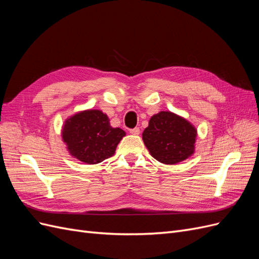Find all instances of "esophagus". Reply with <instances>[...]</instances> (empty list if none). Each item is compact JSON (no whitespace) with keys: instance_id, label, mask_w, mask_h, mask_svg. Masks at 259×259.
<instances>
[{"instance_id":"esophagus-1","label":"esophagus","mask_w":259,"mask_h":259,"mask_svg":"<svg viewBox=\"0 0 259 259\" xmlns=\"http://www.w3.org/2000/svg\"><path fill=\"white\" fill-rule=\"evenodd\" d=\"M130 133L132 134V135H139L140 130H139V127H134V128L130 130Z\"/></svg>"}]
</instances>
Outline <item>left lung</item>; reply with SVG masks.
Returning <instances> with one entry per match:
<instances>
[{"instance_id": "left-lung-1", "label": "left lung", "mask_w": 259, "mask_h": 259, "mask_svg": "<svg viewBox=\"0 0 259 259\" xmlns=\"http://www.w3.org/2000/svg\"><path fill=\"white\" fill-rule=\"evenodd\" d=\"M196 136L197 131L189 121L170 111H160L150 119L142 140L158 162L175 165L194 153Z\"/></svg>"}]
</instances>
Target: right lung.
<instances>
[{"mask_svg":"<svg viewBox=\"0 0 259 259\" xmlns=\"http://www.w3.org/2000/svg\"><path fill=\"white\" fill-rule=\"evenodd\" d=\"M125 132L112 127L101 110H84L67 119L62 138L69 154L85 164H99L111 157Z\"/></svg>","mask_w":259,"mask_h":259,"instance_id":"obj_1","label":"right lung"}]
</instances>
